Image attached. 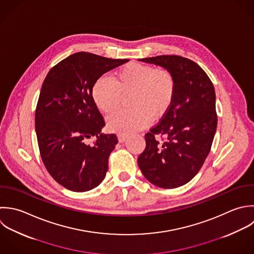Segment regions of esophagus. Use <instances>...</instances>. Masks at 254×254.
Masks as SVG:
<instances>
[{
  "instance_id": "esophagus-1",
  "label": "esophagus",
  "mask_w": 254,
  "mask_h": 254,
  "mask_svg": "<svg viewBox=\"0 0 254 254\" xmlns=\"http://www.w3.org/2000/svg\"><path fill=\"white\" fill-rule=\"evenodd\" d=\"M127 138V135H126V134H122V133L118 134V139L120 142H124Z\"/></svg>"
}]
</instances>
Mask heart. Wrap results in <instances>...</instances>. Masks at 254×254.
I'll list each match as a JSON object with an SVG mask.
<instances>
[{
    "label": "heart",
    "mask_w": 254,
    "mask_h": 254,
    "mask_svg": "<svg viewBox=\"0 0 254 254\" xmlns=\"http://www.w3.org/2000/svg\"><path fill=\"white\" fill-rule=\"evenodd\" d=\"M176 89V78L169 69L129 62L113 74L112 81L98 79L92 97L100 111L110 114L129 94L127 104L131 108L111 115L107 123L111 131L128 134L145 127L151 118L161 119L171 108Z\"/></svg>",
    "instance_id": "1"
}]
</instances>
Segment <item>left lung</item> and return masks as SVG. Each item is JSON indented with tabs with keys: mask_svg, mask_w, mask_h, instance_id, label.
Listing matches in <instances>:
<instances>
[{
	"mask_svg": "<svg viewBox=\"0 0 254 254\" xmlns=\"http://www.w3.org/2000/svg\"><path fill=\"white\" fill-rule=\"evenodd\" d=\"M139 60L169 69L177 89L169 111L145 134L137 164L155 186L177 188L195 177L211 150L218 124L215 88L207 73L188 58L159 55Z\"/></svg>",
	"mask_w": 254,
	"mask_h": 254,
	"instance_id": "8db88e82",
	"label": "left lung"
}]
</instances>
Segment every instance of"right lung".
Here are the masks:
<instances>
[{"label": "right lung", "mask_w": 254, "mask_h": 254, "mask_svg": "<svg viewBox=\"0 0 254 254\" xmlns=\"http://www.w3.org/2000/svg\"><path fill=\"white\" fill-rule=\"evenodd\" d=\"M127 61L81 51L53 66L43 81L35 109L39 153L51 177L70 191H89L106 176L118 137L101 133L105 121L92 89L104 73ZM91 136L97 137L93 147L84 144Z\"/></svg>", "instance_id": "1"}]
</instances>
